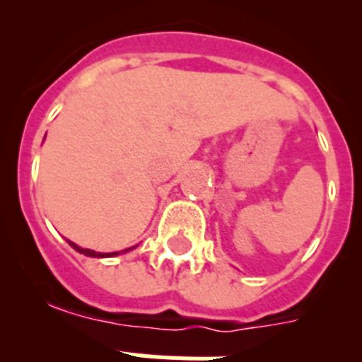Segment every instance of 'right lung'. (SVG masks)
Instances as JSON below:
<instances>
[{
	"label": "right lung",
	"instance_id": "1",
	"mask_svg": "<svg viewBox=\"0 0 362 362\" xmlns=\"http://www.w3.org/2000/svg\"><path fill=\"white\" fill-rule=\"evenodd\" d=\"M69 245L72 246V248L76 252H79V254L88 255V257H114V255H119V254H124V252L132 250V248H127V250H123V252H110V254H101V252L88 250V248H81V246H78V245H76V243H72V241H69Z\"/></svg>",
	"mask_w": 362,
	"mask_h": 362
}]
</instances>
